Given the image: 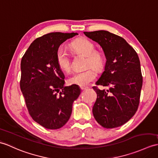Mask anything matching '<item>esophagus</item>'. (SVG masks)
Instances as JSON below:
<instances>
[{
	"mask_svg": "<svg viewBox=\"0 0 158 158\" xmlns=\"http://www.w3.org/2000/svg\"><path fill=\"white\" fill-rule=\"evenodd\" d=\"M80 88H81V90H85V89H87L88 87H87V86H80Z\"/></svg>",
	"mask_w": 158,
	"mask_h": 158,
	"instance_id": "esophagus-1",
	"label": "esophagus"
}]
</instances>
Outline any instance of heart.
<instances>
[{
    "label": "heart",
    "instance_id": "1",
    "mask_svg": "<svg viewBox=\"0 0 158 158\" xmlns=\"http://www.w3.org/2000/svg\"><path fill=\"white\" fill-rule=\"evenodd\" d=\"M71 48L75 52L86 56L87 67H92L97 70L104 67L105 57L100 51L96 50L94 44L87 38H79L71 43ZM57 64L62 71L69 73L71 71V59L69 54L65 50L60 48L56 52ZM97 74L93 69L89 68L85 71H77L69 78L68 81L71 85L85 86L96 79Z\"/></svg>",
    "mask_w": 158,
    "mask_h": 158
}]
</instances>
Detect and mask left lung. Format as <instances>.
Instances as JSON below:
<instances>
[{
	"label": "left lung",
	"instance_id": "8db88e82",
	"mask_svg": "<svg viewBox=\"0 0 158 158\" xmlns=\"http://www.w3.org/2000/svg\"><path fill=\"white\" fill-rule=\"evenodd\" d=\"M84 34L101 46L106 58L104 71L96 84L110 88L106 91L93 87L97 94L94 118L106 129L122 126L134 116L139 104L143 77L137 53L124 38L108 31Z\"/></svg>",
	"mask_w": 158,
	"mask_h": 158
}]
</instances>
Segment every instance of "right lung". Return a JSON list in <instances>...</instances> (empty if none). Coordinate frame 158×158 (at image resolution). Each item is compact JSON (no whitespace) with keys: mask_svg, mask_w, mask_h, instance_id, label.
Wrapping results in <instances>:
<instances>
[{"mask_svg":"<svg viewBox=\"0 0 158 158\" xmlns=\"http://www.w3.org/2000/svg\"><path fill=\"white\" fill-rule=\"evenodd\" d=\"M77 33L52 32L38 38L21 62L20 88L29 114L48 129H58L67 123L73 103L81 94L78 85L64 86V75L56 62L61 44Z\"/></svg>","mask_w":158,"mask_h":158,"instance_id":"right-lung-1","label":"right lung"}]
</instances>
